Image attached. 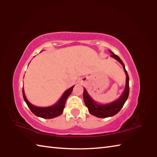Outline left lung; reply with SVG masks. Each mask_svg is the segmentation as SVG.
Instances as JSON below:
<instances>
[{"label": "left lung", "instance_id": "1", "mask_svg": "<svg viewBox=\"0 0 157 157\" xmlns=\"http://www.w3.org/2000/svg\"><path fill=\"white\" fill-rule=\"evenodd\" d=\"M109 52L111 53V56L113 59L117 60L122 65L123 69L126 75V82H125V87L124 90H123L121 96L116 101L108 103V104H99L96 102L94 99H93L89 95L88 92L86 91L85 88H84V94H83V97H84V101L86 106L88 109V111L91 115L95 117H97L98 118H106L112 117L118 113L120 110L121 109L123 106L124 105L125 101L128 98L129 93V76L128 72L125 70L124 63L121 60L117 55H115L111 51L109 50Z\"/></svg>", "mask_w": 157, "mask_h": 157}]
</instances>
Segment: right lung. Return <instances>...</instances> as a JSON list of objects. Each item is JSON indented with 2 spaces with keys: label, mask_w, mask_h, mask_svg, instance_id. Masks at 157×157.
I'll use <instances>...</instances> for the list:
<instances>
[{
  "label": "right lung",
  "mask_w": 157,
  "mask_h": 157,
  "mask_svg": "<svg viewBox=\"0 0 157 157\" xmlns=\"http://www.w3.org/2000/svg\"><path fill=\"white\" fill-rule=\"evenodd\" d=\"M73 87H74V86H71V88L67 90L63 93L61 97L60 98L59 101L55 103V105L50 106H46V107H39V106H36L31 104V103L28 101L27 98H26L23 87L22 90V92L23 99H24L25 103L27 104L29 109L31 110V111L34 113L35 115L44 119H52L61 115L63 113V109L65 108L66 100L68 98V96L71 94V93L73 91Z\"/></svg>",
  "instance_id": "add662e5"
}]
</instances>
